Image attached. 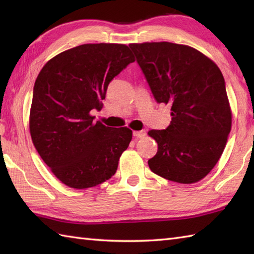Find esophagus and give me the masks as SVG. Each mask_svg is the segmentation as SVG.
I'll use <instances>...</instances> for the list:
<instances>
[{"mask_svg":"<svg viewBox=\"0 0 254 254\" xmlns=\"http://www.w3.org/2000/svg\"><path fill=\"white\" fill-rule=\"evenodd\" d=\"M133 135L136 138H143L145 135H146V132L145 131H134Z\"/></svg>","mask_w":254,"mask_h":254,"instance_id":"esophagus-1","label":"esophagus"}]
</instances>
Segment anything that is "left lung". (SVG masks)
<instances>
[{"mask_svg": "<svg viewBox=\"0 0 254 254\" xmlns=\"http://www.w3.org/2000/svg\"><path fill=\"white\" fill-rule=\"evenodd\" d=\"M157 102L171 106L166 130L148 135L158 150L148 166L167 180L191 185L222 156L231 130V108L219 67L202 52L172 42L128 45Z\"/></svg>", "mask_w": 254, "mask_h": 254, "instance_id": "obj_1", "label": "left lung"}]
</instances>
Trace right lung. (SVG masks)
I'll return each instance as SVG.
<instances>
[{
	"mask_svg": "<svg viewBox=\"0 0 254 254\" xmlns=\"http://www.w3.org/2000/svg\"><path fill=\"white\" fill-rule=\"evenodd\" d=\"M135 61L122 44H86L59 53L36 79L30 136L52 174L73 189H87L116 174L132 130L94 122L108 85Z\"/></svg>",
	"mask_w": 254,
	"mask_h": 254,
	"instance_id": "1",
	"label": "right lung"
}]
</instances>
